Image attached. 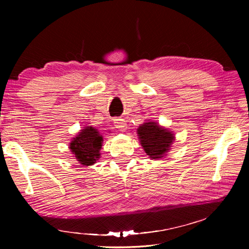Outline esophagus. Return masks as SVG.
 <instances>
[{
	"instance_id": "34e87169",
	"label": "esophagus",
	"mask_w": 249,
	"mask_h": 249,
	"mask_svg": "<svg viewBox=\"0 0 249 249\" xmlns=\"http://www.w3.org/2000/svg\"><path fill=\"white\" fill-rule=\"evenodd\" d=\"M114 125L116 129H118L119 131H125L126 130V123L125 120L123 118H115L114 119Z\"/></svg>"
}]
</instances>
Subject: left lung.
Returning <instances> with one entry per match:
<instances>
[{
	"mask_svg": "<svg viewBox=\"0 0 249 249\" xmlns=\"http://www.w3.org/2000/svg\"><path fill=\"white\" fill-rule=\"evenodd\" d=\"M137 132L141 145L152 159H160L166 154L175 138L170 131L154 122L141 124Z\"/></svg>",
	"mask_w": 249,
	"mask_h": 249,
	"instance_id": "obj_1",
	"label": "left lung"
}]
</instances>
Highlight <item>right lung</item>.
<instances>
[{
    "label": "right lung",
    "instance_id": "1",
    "mask_svg": "<svg viewBox=\"0 0 249 249\" xmlns=\"http://www.w3.org/2000/svg\"><path fill=\"white\" fill-rule=\"evenodd\" d=\"M103 136L93 126H86L71 143L70 148L83 165H92L100 158Z\"/></svg>",
    "mask_w": 249,
    "mask_h": 249
}]
</instances>
